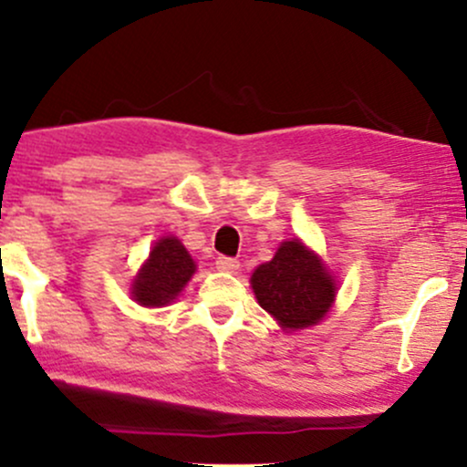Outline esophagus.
<instances>
[{
  "mask_svg": "<svg viewBox=\"0 0 467 467\" xmlns=\"http://www.w3.org/2000/svg\"><path fill=\"white\" fill-rule=\"evenodd\" d=\"M238 266H240V262L235 260V257H224V255H221L216 260V268L218 271H224V273H235L238 271Z\"/></svg>",
  "mask_w": 467,
  "mask_h": 467,
  "instance_id": "esophagus-1",
  "label": "esophagus"
}]
</instances>
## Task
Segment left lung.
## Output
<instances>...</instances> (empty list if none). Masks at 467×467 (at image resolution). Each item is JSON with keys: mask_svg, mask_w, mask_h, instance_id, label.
<instances>
[{"mask_svg": "<svg viewBox=\"0 0 467 467\" xmlns=\"http://www.w3.org/2000/svg\"><path fill=\"white\" fill-rule=\"evenodd\" d=\"M257 304L288 330L317 326L334 301V279L299 240L282 243L275 257L251 275Z\"/></svg>", "mask_w": 467, "mask_h": 467, "instance_id": "obj_1", "label": "left lung"}]
</instances>
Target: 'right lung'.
<instances>
[{"label":"right lung","mask_w":467,"mask_h":467,"mask_svg":"<svg viewBox=\"0 0 467 467\" xmlns=\"http://www.w3.org/2000/svg\"><path fill=\"white\" fill-rule=\"evenodd\" d=\"M196 271L185 246L177 238H161L152 246L150 257L133 282V297L146 308L166 306L183 290Z\"/></svg>","instance_id":"obj_1"}]
</instances>
